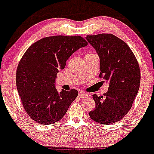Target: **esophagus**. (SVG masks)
<instances>
[{
	"mask_svg": "<svg viewBox=\"0 0 154 154\" xmlns=\"http://www.w3.org/2000/svg\"><path fill=\"white\" fill-rule=\"evenodd\" d=\"M88 96V94H86V93H83V92H80L79 94V97L81 98H86Z\"/></svg>",
	"mask_w": 154,
	"mask_h": 154,
	"instance_id": "1",
	"label": "esophagus"
}]
</instances>
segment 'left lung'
<instances>
[{
    "instance_id": "left-lung-1",
    "label": "left lung",
    "mask_w": 154,
    "mask_h": 154,
    "mask_svg": "<svg viewBox=\"0 0 154 154\" xmlns=\"http://www.w3.org/2000/svg\"><path fill=\"white\" fill-rule=\"evenodd\" d=\"M86 38L100 58L99 76L109 82L103 96L93 95L96 107L89 116L98 123L112 124L131 108L141 81L139 65L129 46L113 34L86 35Z\"/></svg>"
}]
</instances>
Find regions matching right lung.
Masks as SVG:
<instances>
[{"label":"right lung","instance_id":"1","mask_svg":"<svg viewBox=\"0 0 154 154\" xmlns=\"http://www.w3.org/2000/svg\"><path fill=\"white\" fill-rule=\"evenodd\" d=\"M87 45L79 35H54L36 41L25 52L17 68L16 86L32 120L49 125L64 116L79 92L75 89L58 92L56 75L75 51Z\"/></svg>","mask_w":154,"mask_h":154}]
</instances>
